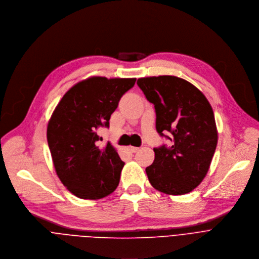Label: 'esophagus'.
Here are the masks:
<instances>
[{"label": "esophagus", "mask_w": 259, "mask_h": 259, "mask_svg": "<svg viewBox=\"0 0 259 259\" xmlns=\"http://www.w3.org/2000/svg\"><path fill=\"white\" fill-rule=\"evenodd\" d=\"M128 150L132 152V153H136L138 150H139V148H137V147H128Z\"/></svg>", "instance_id": "1"}]
</instances>
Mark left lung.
I'll return each instance as SVG.
<instances>
[{"label":"left lung","instance_id":"1","mask_svg":"<svg viewBox=\"0 0 259 259\" xmlns=\"http://www.w3.org/2000/svg\"><path fill=\"white\" fill-rule=\"evenodd\" d=\"M154 104L156 130L172 146L154 148V162L146 168L152 187L167 195L193 191L207 175L218 145L214 114L208 100L191 82L172 75L139 78Z\"/></svg>","mask_w":259,"mask_h":259}]
</instances>
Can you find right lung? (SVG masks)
Here are the masks:
<instances>
[{"label": "right lung", "instance_id": "right-lung-1", "mask_svg": "<svg viewBox=\"0 0 259 259\" xmlns=\"http://www.w3.org/2000/svg\"><path fill=\"white\" fill-rule=\"evenodd\" d=\"M136 78L92 76L62 97L47 127V139L58 178L80 199L97 200L115 191L124 162L111 143L99 147L97 130L109 126L120 98Z\"/></svg>", "mask_w": 259, "mask_h": 259}]
</instances>
